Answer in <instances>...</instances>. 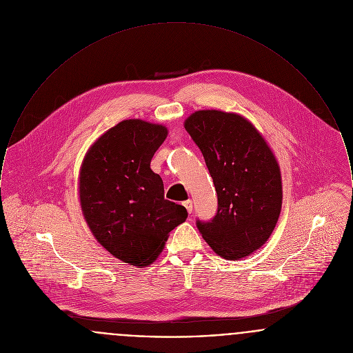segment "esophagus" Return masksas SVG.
Wrapping results in <instances>:
<instances>
[{
    "label": "esophagus",
    "instance_id": "1",
    "mask_svg": "<svg viewBox=\"0 0 353 353\" xmlns=\"http://www.w3.org/2000/svg\"><path fill=\"white\" fill-rule=\"evenodd\" d=\"M183 205H185V210H187L190 214L192 212V202H191L190 199H188V201H185V202H183Z\"/></svg>",
    "mask_w": 353,
    "mask_h": 353
}]
</instances>
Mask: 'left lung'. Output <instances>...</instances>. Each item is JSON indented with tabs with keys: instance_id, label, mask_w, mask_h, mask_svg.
I'll use <instances>...</instances> for the list:
<instances>
[{
	"instance_id": "obj_1",
	"label": "left lung",
	"mask_w": 353,
	"mask_h": 353,
	"mask_svg": "<svg viewBox=\"0 0 353 353\" xmlns=\"http://www.w3.org/2000/svg\"><path fill=\"white\" fill-rule=\"evenodd\" d=\"M185 129L203 154L218 195L215 216L196 227L224 259L248 256L272 234L281 210V176L267 142L234 112L201 110Z\"/></svg>"
}]
</instances>
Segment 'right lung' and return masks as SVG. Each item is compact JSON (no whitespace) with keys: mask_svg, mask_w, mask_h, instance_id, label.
<instances>
[{"mask_svg":"<svg viewBox=\"0 0 353 353\" xmlns=\"http://www.w3.org/2000/svg\"><path fill=\"white\" fill-rule=\"evenodd\" d=\"M168 129L128 119L101 135L79 172V199L95 239L115 258L149 265L168 232L187 218L181 204L165 199L162 178L150 162Z\"/></svg>","mask_w":353,"mask_h":353,"instance_id":"add662e5","label":"right lung"}]
</instances>
